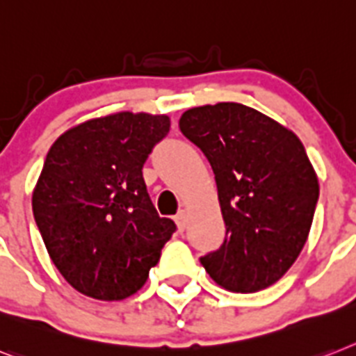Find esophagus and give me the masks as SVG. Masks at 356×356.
<instances>
[{"label": "esophagus", "mask_w": 356, "mask_h": 356, "mask_svg": "<svg viewBox=\"0 0 356 356\" xmlns=\"http://www.w3.org/2000/svg\"><path fill=\"white\" fill-rule=\"evenodd\" d=\"M175 222H176V225H178V229H180V231H184L185 225H187V211L185 209L178 211V214L175 216Z\"/></svg>", "instance_id": "1"}]
</instances>
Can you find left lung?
I'll return each mask as SVG.
<instances>
[{
	"label": "left lung",
	"mask_w": 356,
	"mask_h": 356,
	"mask_svg": "<svg viewBox=\"0 0 356 356\" xmlns=\"http://www.w3.org/2000/svg\"><path fill=\"white\" fill-rule=\"evenodd\" d=\"M180 131L213 167L225 222L224 243L200 262L233 293L273 286L300 254L318 202L304 145L278 122L233 102L185 111Z\"/></svg>",
	"instance_id": "1"
}]
</instances>
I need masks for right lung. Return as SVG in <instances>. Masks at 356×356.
<instances>
[{
	"mask_svg": "<svg viewBox=\"0 0 356 356\" xmlns=\"http://www.w3.org/2000/svg\"><path fill=\"white\" fill-rule=\"evenodd\" d=\"M169 127L165 114L116 113L79 123L52 143L32 211L49 257L81 295H134L176 231L156 213L142 175Z\"/></svg>",
	"mask_w": 356,
	"mask_h": 356,
	"instance_id": "obj_1",
	"label": "right lung"
}]
</instances>
